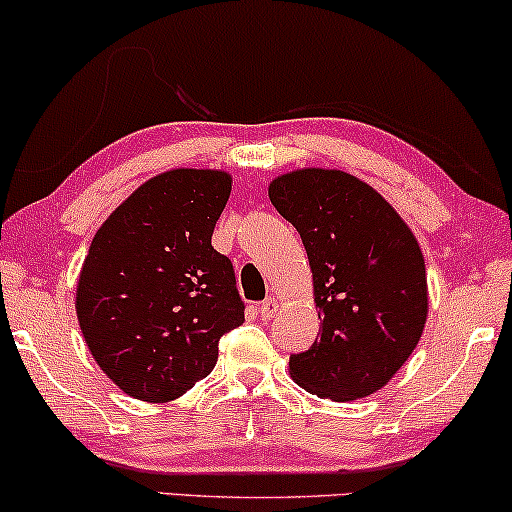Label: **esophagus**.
<instances>
[{"mask_svg": "<svg viewBox=\"0 0 512 512\" xmlns=\"http://www.w3.org/2000/svg\"><path fill=\"white\" fill-rule=\"evenodd\" d=\"M277 307H279V303H277V298H265L261 305H258V314H261L263 319H272L275 317V312H277Z\"/></svg>", "mask_w": 512, "mask_h": 512, "instance_id": "obj_1", "label": "esophagus"}]
</instances>
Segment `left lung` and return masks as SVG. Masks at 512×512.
<instances>
[{
  "instance_id": "obj_1",
  "label": "left lung",
  "mask_w": 512,
  "mask_h": 512,
  "mask_svg": "<svg viewBox=\"0 0 512 512\" xmlns=\"http://www.w3.org/2000/svg\"><path fill=\"white\" fill-rule=\"evenodd\" d=\"M270 202L310 258L319 340L293 354L300 387L333 401L382 389L422 338L429 293L422 249L394 207L340 170H296L270 184Z\"/></svg>"
}]
</instances>
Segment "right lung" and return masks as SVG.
Returning <instances> with one entry per match:
<instances>
[{
    "instance_id": "obj_1",
    "label": "right lung",
    "mask_w": 512,
    "mask_h": 512,
    "mask_svg": "<svg viewBox=\"0 0 512 512\" xmlns=\"http://www.w3.org/2000/svg\"><path fill=\"white\" fill-rule=\"evenodd\" d=\"M228 195L226 172H163L90 242L76 317L97 366L128 396L165 403L186 394L244 321L233 263L212 247Z\"/></svg>"
}]
</instances>
